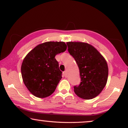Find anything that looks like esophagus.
Returning <instances> with one entry per match:
<instances>
[{"instance_id": "1", "label": "esophagus", "mask_w": 128, "mask_h": 128, "mask_svg": "<svg viewBox=\"0 0 128 128\" xmlns=\"http://www.w3.org/2000/svg\"><path fill=\"white\" fill-rule=\"evenodd\" d=\"M64 77H67L68 76V73H67V71H64Z\"/></svg>"}]
</instances>
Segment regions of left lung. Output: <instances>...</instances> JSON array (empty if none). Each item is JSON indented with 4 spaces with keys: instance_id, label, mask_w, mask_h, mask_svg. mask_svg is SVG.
<instances>
[{
    "instance_id": "1",
    "label": "left lung",
    "mask_w": 128,
    "mask_h": 128,
    "mask_svg": "<svg viewBox=\"0 0 128 128\" xmlns=\"http://www.w3.org/2000/svg\"><path fill=\"white\" fill-rule=\"evenodd\" d=\"M68 52L79 69L81 82L74 87L78 97L90 100L98 96L106 86L108 68L102 55L92 45L82 42H68Z\"/></svg>"
}]
</instances>
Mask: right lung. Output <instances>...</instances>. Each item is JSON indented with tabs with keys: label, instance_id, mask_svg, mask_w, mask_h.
<instances>
[{
	"label": "right lung",
	"instance_id": "obj_1",
	"mask_svg": "<svg viewBox=\"0 0 128 128\" xmlns=\"http://www.w3.org/2000/svg\"><path fill=\"white\" fill-rule=\"evenodd\" d=\"M66 48L64 42H46L36 46L24 58L21 67L22 80L34 96L45 98L55 92L62 73L55 56Z\"/></svg>",
	"mask_w": 128,
	"mask_h": 128
}]
</instances>
